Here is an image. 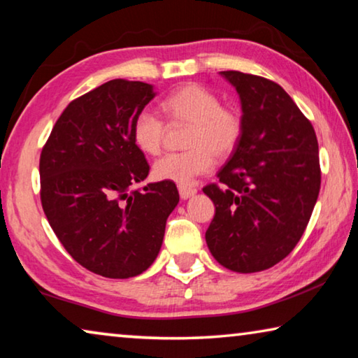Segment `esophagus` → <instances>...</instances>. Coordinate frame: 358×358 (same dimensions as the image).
Masks as SVG:
<instances>
[{
	"instance_id": "esophagus-1",
	"label": "esophagus",
	"mask_w": 358,
	"mask_h": 358,
	"mask_svg": "<svg viewBox=\"0 0 358 358\" xmlns=\"http://www.w3.org/2000/svg\"><path fill=\"white\" fill-rule=\"evenodd\" d=\"M178 191H180V197L183 201L189 199V197H192V196H196V192H197L194 188H188V186H180Z\"/></svg>"
}]
</instances>
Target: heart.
I'll list each match as a JSON object with an SVG mask.
<instances>
[{"label":"heart","mask_w":358,"mask_h":358,"mask_svg":"<svg viewBox=\"0 0 358 358\" xmlns=\"http://www.w3.org/2000/svg\"><path fill=\"white\" fill-rule=\"evenodd\" d=\"M162 108L172 122L191 124L186 137L189 150L159 157L152 166L157 180L188 186L196 177L212 170L213 155L220 159L228 157L242 138L243 124L239 113L221 106L218 95L199 84H186L173 90L162 101ZM164 134L166 124L152 110L145 108L135 116L132 138L145 155L161 151Z\"/></svg>","instance_id":"obj_1"}]
</instances>
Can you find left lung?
Returning a JSON list of instances; mask_svg holds the SVG:
<instances>
[{"instance_id": "8db88e82", "label": "left lung", "mask_w": 358, "mask_h": 358, "mask_svg": "<svg viewBox=\"0 0 358 358\" xmlns=\"http://www.w3.org/2000/svg\"><path fill=\"white\" fill-rule=\"evenodd\" d=\"M220 75L239 95L243 132L217 175L223 188H203L215 203L206 241L221 266L248 274L272 268L301 239L320 191L319 143L279 84L241 71Z\"/></svg>"}]
</instances>
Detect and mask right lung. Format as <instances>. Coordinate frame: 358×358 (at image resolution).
I'll return each mask as SVG.
<instances>
[{
  "label": "right lung",
  "instance_id": "right-lung-1",
  "mask_svg": "<svg viewBox=\"0 0 358 358\" xmlns=\"http://www.w3.org/2000/svg\"><path fill=\"white\" fill-rule=\"evenodd\" d=\"M155 97V86L141 81L101 84L65 108L39 159L50 228L73 259L108 279L155 263L180 201L172 181L134 189L150 173L134 143V119Z\"/></svg>",
  "mask_w": 358,
  "mask_h": 358
}]
</instances>
